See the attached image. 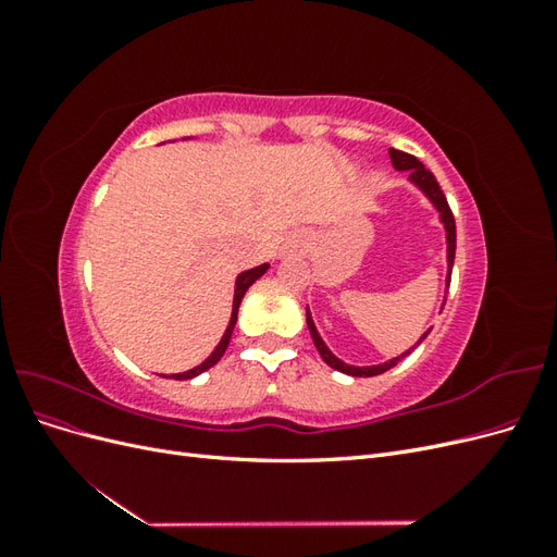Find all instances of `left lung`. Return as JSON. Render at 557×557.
<instances>
[{
    "mask_svg": "<svg viewBox=\"0 0 557 557\" xmlns=\"http://www.w3.org/2000/svg\"><path fill=\"white\" fill-rule=\"evenodd\" d=\"M391 160H393V166H395L397 172H409V181L416 185L418 190H423L425 197L434 205V209L440 211V221L444 223L446 244H448V246H446V260H448L446 285H450V272H453V260H455V218H453V211H450L448 201H446V195H444V190L440 188V183H436L434 174H432L430 170H425L423 162H420L418 158H413V156H409V153H404V150L391 148ZM444 305H446V301H444ZM442 309H444V307H442ZM307 325H309L311 339H313V344H315V348H318V352H320V358H323L332 369H336V372L348 374V376H379V374L387 372V369H393L399 360L407 358L416 346L423 344V339H425V336H428L430 330H432V327H430L423 336H420L418 344H416L413 348L404 350L401 356H397V358H393V360H387V362H383V364H372V367H356V364H346L344 360L336 358L334 352L325 346V342L320 339V334H318V330H315V325H313V318H311V313H309V307H307Z\"/></svg>",
    "mask_w": 557,
    "mask_h": 557,
    "instance_id": "left-lung-1",
    "label": "left lung"
}]
</instances>
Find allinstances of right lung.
<instances>
[{
  "mask_svg": "<svg viewBox=\"0 0 557 557\" xmlns=\"http://www.w3.org/2000/svg\"><path fill=\"white\" fill-rule=\"evenodd\" d=\"M269 269V264L264 262V264H260V267H252V269H248V272H242L239 276H237V283H234V301H232V315H230V325H227V330H225V334H223V339H221V344H218L215 348H213V352L211 356L201 362V364H197V367H193V369H188V372H183V374H172L170 379H176V381H185V379H195V376H199L201 372H207V369H211L218 360L223 358V352L227 350V346H230V339H232V330H234V325H237V313H239V305H242V299H244V295H246V290L250 288L252 283H256L264 272Z\"/></svg>",
  "mask_w": 557,
  "mask_h": 557,
  "instance_id": "add662e5",
  "label": "right lung"
}]
</instances>
